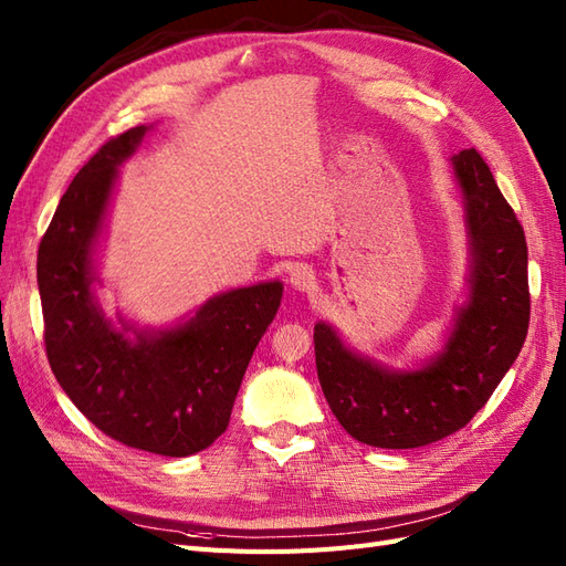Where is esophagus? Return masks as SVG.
Returning a JSON list of instances; mask_svg holds the SVG:
<instances>
[{
    "label": "esophagus",
    "mask_w": 566,
    "mask_h": 566,
    "mask_svg": "<svg viewBox=\"0 0 566 566\" xmlns=\"http://www.w3.org/2000/svg\"><path fill=\"white\" fill-rule=\"evenodd\" d=\"M287 281L295 290H300V293H304V290H310L314 285L316 276L310 266H295V269H290Z\"/></svg>",
    "instance_id": "obj_1"
}]
</instances>
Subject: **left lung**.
I'll list each match as a JSON object with an SVG mask.
<instances>
[{
	"label": "left lung",
	"mask_w": 566,
	"mask_h": 566,
	"mask_svg": "<svg viewBox=\"0 0 566 566\" xmlns=\"http://www.w3.org/2000/svg\"><path fill=\"white\" fill-rule=\"evenodd\" d=\"M470 238L468 302L447 345L418 370L358 356L333 325H314L318 382L333 416L361 443L418 449L465 427L515 364L528 331L526 238L474 148L451 158Z\"/></svg>",
	"instance_id": "8db88e82"
}]
</instances>
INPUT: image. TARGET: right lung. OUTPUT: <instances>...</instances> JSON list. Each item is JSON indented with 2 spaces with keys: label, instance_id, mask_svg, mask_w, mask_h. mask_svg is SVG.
Masks as SVG:
<instances>
[{
  "label": "right lung",
  "instance_id": "add662e5",
  "mask_svg": "<svg viewBox=\"0 0 566 566\" xmlns=\"http://www.w3.org/2000/svg\"><path fill=\"white\" fill-rule=\"evenodd\" d=\"M148 129L132 127L101 146L59 202L38 252L44 345L59 385L101 432L132 449L186 458L227 432L283 283L229 290L167 331L106 318L94 295V252L117 167Z\"/></svg>",
  "mask_w": 566,
  "mask_h": 566
}]
</instances>
